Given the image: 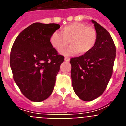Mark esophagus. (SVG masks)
Segmentation results:
<instances>
[{"label": "esophagus", "mask_w": 126, "mask_h": 126, "mask_svg": "<svg viewBox=\"0 0 126 126\" xmlns=\"http://www.w3.org/2000/svg\"><path fill=\"white\" fill-rule=\"evenodd\" d=\"M64 59H65V61H70V58L69 57H65Z\"/></svg>", "instance_id": "1"}]
</instances>
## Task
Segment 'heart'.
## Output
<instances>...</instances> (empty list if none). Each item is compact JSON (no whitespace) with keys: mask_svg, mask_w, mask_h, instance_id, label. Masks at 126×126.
<instances>
[{"mask_svg":"<svg viewBox=\"0 0 126 126\" xmlns=\"http://www.w3.org/2000/svg\"><path fill=\"white\" fill-rule=\"evenodd\" d=\"M61 33L53 32L50 37V42L52 46L59 51L64 49L70 43L71 46L61 52L65 55L74 53L86 55L93 49L97 42L96 30L81 23L67 24L61 29Z\"/></svg>","mask_w":126,"mask_h":126,"instance_id":"1","label":"heart"}]
</instances>
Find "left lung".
<instances>
[{
  "mask_svg": "<svg viewBox=\"0 0 126 126\" xmlns=\"http://www.w3.org/2000/svg\"><path fill=\"white\" fill-rule=\"evenodd\" d=\"M97 33V42L90 52L71 58V75L73 90L83 101L99 97L112 77L116 48L110 34L103 26L92 20Z\"/></svg>",
  "mask_w": 126,
  "mask_h": 126,
  "instance_id": "obj_1",
  "label": "left lung"
}]
</instances>
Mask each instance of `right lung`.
Returning a JSON list of instances; mask_svg holds the SVG:
<instances>
[{"instance_id": "right-lung-1", "label": "right lung", "mask_w": 126, "mask_h": 126, "mask_svg": "<svg viewBox=\"0 0 126 126\" xmlns=\"http://www.w3.org/2000/svg\"><path fill=\"white\" fill-rule=\"evenodd\" d=\"M59 28L55 23H33L19 33L11 48L13 78L24 96L33 102L50 96L64 61L50 42L51 34Z\"/></svg>"}]
</instances>
